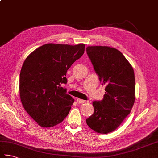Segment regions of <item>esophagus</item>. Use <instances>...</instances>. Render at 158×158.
Instances as JSON below:
<instances>
[{"mask_svg": "<svg viewBox=\"0 0 158 158\" xmlns=\"http://www.w3.org/2000/svg\"><path fill=\"white\" fill-rule=\"evenodd\" d=\"M77 103H85L86 102V101L80 99V98H77Z\"/></svg>", "mask_w": 158, "mask_h": 158, "instance_id": "esophagus-1", "label": "esophagus"}]
</instances>
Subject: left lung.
Returning <instances> with one entry per match:
<instances>
[{
	"instance_id": "1",
	"label": "left lung",
	"mask_w": 158,
	"mask_h": 158,
	"mask_svg": "<svg viewBox=\"0 0 158 158\" xmlns=\"http://www.w3.org/2000/svg\"><path fill=\"white\" fill-rule=\"evenodd\" d=\"M86 51L102 85H106L103 100L92 103L94 113L86 123L92 130L106 134L118 127L134 106V69L116 48L94 46H88Z\"/></svg>"
}]
</instances>
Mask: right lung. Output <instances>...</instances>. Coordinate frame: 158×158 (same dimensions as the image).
Listing matches in <instances>:
<instances>
[{"mask_svg":"<svg viewBox=\"0 0 158 158\" xmlns=\"http://www.w3.org/2000/svg\"><path fill=\"white\" fill-rule=\"evenodd\" d=\"M84 51V44H46L24 60L20 74V100L40 126L52 127L69 114L75 100L61 85L67 83V70Z\"/></svg>","mask_w":158,"mask_h":158,"instance_id":"obj_1","label":"right lung"}]
</instances>
